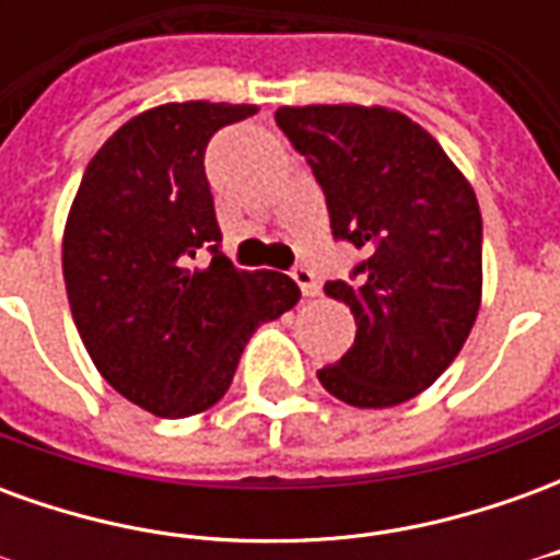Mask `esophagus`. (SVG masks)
Instances as JSON below:
<instances>
[{
    "mask_svg": "<svg viewBox=\"0 0 560 560\" xmlns=\"http://www.w3.org/2000/svg\"><path fill=\"white\" fill-rule=\"evenodd\" d=\"M291 279L296 281V284H300V291H303V296H317V293H320L317 276L308 267H293L291 269Z\"/></svg>",
    "mask_w": 560,
    "mask_h": 560,
    "instance_id": "obj_1",
    "label": "esophagus"
}]
</instances>
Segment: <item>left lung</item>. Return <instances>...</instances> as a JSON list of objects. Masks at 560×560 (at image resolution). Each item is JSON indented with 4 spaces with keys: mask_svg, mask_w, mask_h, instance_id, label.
<instances>
[{
    "mask_svg": "<svg viewBox=\"0 0 560 560\" xmlns=\"http://www.w3.org/2000/svg\"><path fill=\"white\" fill-rule=\"evenodd\" d=\"M276 126L324 188L336 240L363 248L324 293L351 308L357 339L317 377L353 408H393L432 387L480 312L482 219L441 143L387 107H279Z\"/></svg>",
    "mask_w": 560,
    "mask_h": 560,
    "instance_id": "obj_1",
    "label": "left lung"
}]
</instances>
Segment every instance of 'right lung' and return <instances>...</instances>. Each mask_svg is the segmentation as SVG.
I'll use <instances>...</instances> for the list:
<instances>
[{
  "instance_id": "add662e5",
  "label": "right lung",
  "mask_w": 560,
  "mask_h": 560,
  "mask_svg": "<svg viewBox=\"0 0 560 560\" xmlns=\"http://www.w3.org/2000/svg\"><path fill=\"white\" fill-rule=\"evenodd\" d=\"M255 104H161L107 140L83 173L62 240L78 332L110 387L155 417H191L228 393L245 341L300 303L281 272L221 252L207 155Z\"/></svg>"
}]
</instances>
